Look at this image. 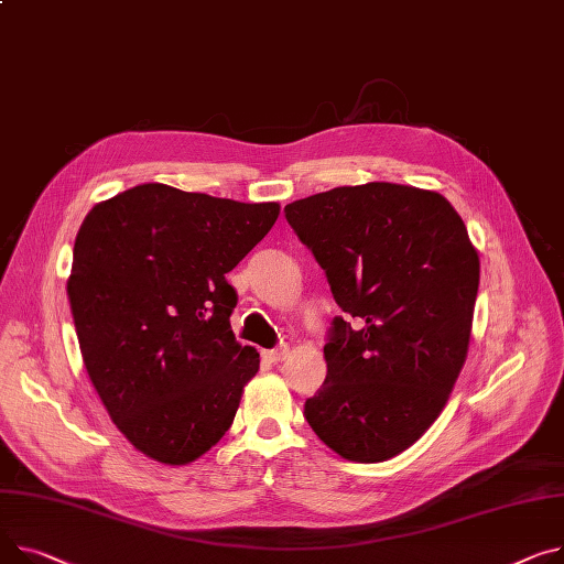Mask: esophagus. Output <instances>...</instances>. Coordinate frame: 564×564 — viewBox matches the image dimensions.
<instances>
[{
	"instance_id": "obj_1",
	"label": "esophagus",
	"mask_w": 564,
	"mask_h": 564,
	"mask_svg": "<svg viewBox=\"0 0 564 564\" xmlns=\"http://www.w3.org/2000/svg\"><path fill=\"white\" fill-rule=\"evenodd\" d=\"M285 356H288V347H285V345L265 351V358H270V362H281Z\"/></svg>"
}]
</instances>
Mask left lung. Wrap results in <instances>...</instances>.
I'll return each instance as SVG.
<instances>
[{
    "label": "left lung",
    "instance_id": "1",
    "mask_svg": "<svg viewBox=\"0 0 564 564\" xmlns=\"http://www.w3.org/2000/svg\"><path fill=\"white\" fill-rule=\"evenodd\" d=\"M283 213L345 313L304 417L347 460L394 458L437 420L467 358L480 262L465 221L397 183L333 187Z\"/></svg>",
    "mask_w": 564,
    "mask_h": 564
}]
</instances>
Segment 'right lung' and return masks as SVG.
Returning a JSON list of instances; mask_svg holds the SVG:
<instances>
[{"label":"right lung","instance_id":"1","mask_svg":"<svg viewBox=\"0 0 564 564\" xmlns=\"http://www.w3.org/2000/svg\"><path fill=\"white\" fill-rule=\"evenodd\" d=\"M279 204L144 183L97 204L74 240L67 296L88 377L124 437L165 465L204 456L234 424L258 351L238 345L227 274Z\"/></svg>","mask_w":564,"mask_h":564}]
</instances>
